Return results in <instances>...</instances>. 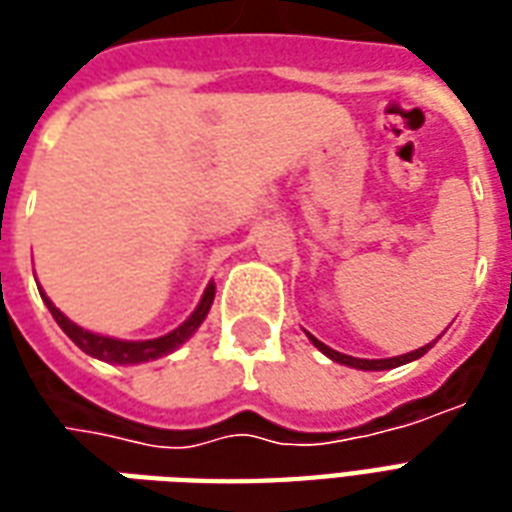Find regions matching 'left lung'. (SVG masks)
Wrapping results in <instances>:
<instances>
[{"mask_svg": "<svg viewBox=\"0 0 512 512\" xmlns=\"http://www.w3.org/2000/svg\"><path fill=\"white\" fill-rule=\"evenodd\" d=\"M312 345L318 348V351H323V354L329 356L332 362H340V365L345 367H356V370H392V367H400L406 365V362H414V359H419L422 354H428L430 348H433V343L422 345V348H417V351H411V354H403V356H392V359H356V356H348V354H340V351H334V348H329V345H323L318 337H312L310 334Z\"/></svg>", "mask_w": 512, "mask_h": 512, "instance_id": "8db88e82", "label": "left lung"}]
</instances>
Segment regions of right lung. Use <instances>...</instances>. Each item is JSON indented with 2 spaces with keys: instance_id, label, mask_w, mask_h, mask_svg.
I'll return each mask as SVG.
<instances>
[{
  "instance_id": "1",
  "label": "right lung",
  "mask_w": 512,
  "mask_h": 512,
  "mask_svg": "<svg viewBox=\"0 0 512 512\" xmlns=\"http://www.w3.org/2000/svg\"><path fill=\"white\" fill-rule=\"evenodd\" d=\"M43 301H46V307L54 315V321L60 323V329L68 337H71L73 343L82 348L84 354L93 356V359H101V362H109V365H142V362H153V359H161V356L172 354L175 348L189 340L191 334L200 329V323L205 321V315L211 310L213 296H216V288H213V282L205 288L202 293L200 304H197V310L191 312L186 321L180 323L178 329H172L164 337H156V340H115V337H104V334H95L87 332L82 326H76L71 318H65L46 293H40Z\"/></svg>"
}]
</instances>
